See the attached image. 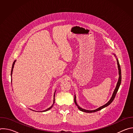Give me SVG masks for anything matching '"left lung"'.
Wrapping results in <instances>:
<instances>
[{
  "label": "left lung",
  "instance_id": "obj_1",
  "mask_svg": "<svg viewBox=\"0 0 133 133\" xmlns=\"http://www.w3.org/2000/svg\"><path fill=\"white\" fill-rule=\"evenodd\" d=\"M114 56H115V55L114 54ZM117 65H118V74H119V78H118V82L117 83V85H116V88L114 90V92L112 94V95L111 97V98L110 99V100L104 105L98 108L97 109H95V110H86V109H83L81 107H80L78 104H77V102H76V96L75 95V98H74V102H75V104H76V105L78 107V108L82 111H84V112H96L97 111H98V110H101L102 109L108 106L109 105H110L112 102L114 101V99L115 96H116V95L117 92V91L119 89V87L120 86V85L121 84V81H122V74H121V67H120V65H119V62H118V60L117 59Z\"/></svg>",
  "mask_w": 133,
  "mask_h": 133
}]
</instances>
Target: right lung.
Masks as SVG:
<instances>
[{
	"label": "right lung",
	"instance_id": "1",
	"mask_svg": "<svg viewBox=\"0 0 133 133\" xmlns=\"http://www.w3.org/2000/svg\"><path fill=\"white\" fill-rule=\"evenodd\" d=\"M16 61H15L14 62V63H13V64H12V68H11V75H12V73L13 68H14V65H15V63ZM11 80H12V78H11ZM55 94H54V103H53V104L52 105V106H50L49 108H47V109H46V110H43V111H47V110H48L50 109H51V108L52 107V106H53V105H54V103H55Z\"/></svg>",
	"mask_w": 133,
	"mask_h": 133
}]
</instances>
